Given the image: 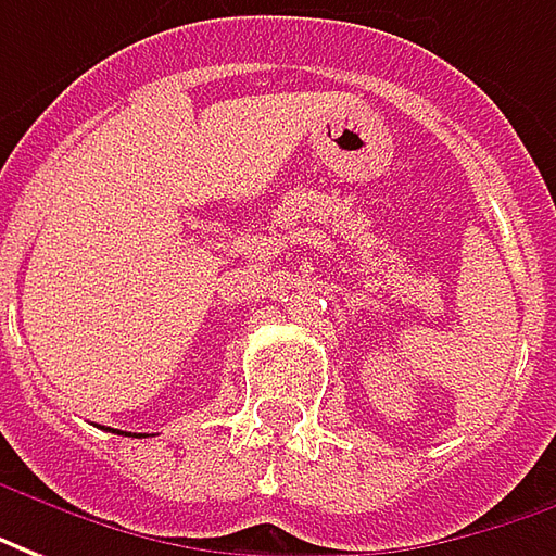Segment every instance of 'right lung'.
<instances>
[{"mask_svg": "<svg viewBox=\"0 0 556 556\" xmlns=\"http://www.w3.org/2000/svg\"><path fill=\"white\" fill-rule=\"evenodd\" d=\"M104 428V425H101ZM104 431H113V434H128V431H119V428H104ZM128 437H149V434H128Z\"/></svg>", "mask_w": 556, "mask_h": 556, "instance_id": "right-lung-1", "label": "right lung"}]
</instances>
